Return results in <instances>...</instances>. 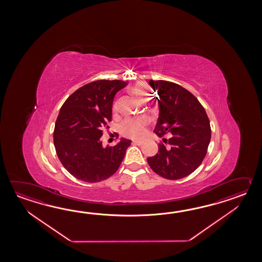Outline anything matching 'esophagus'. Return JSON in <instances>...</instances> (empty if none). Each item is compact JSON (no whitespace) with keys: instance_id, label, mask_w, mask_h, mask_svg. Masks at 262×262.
Listing matches in <instances>:
<instances>
[{"instance_id":"34e87169","label":"esophagus","mask_w":262,"mask_h":262,"mask_svg":"<svg viewBox=\"0 0 262 262\" xmlns=\"http://www.w3.org/2000/svg\"><path fill=\"white\" fill-rule=\"evenodd\" d=\"M132 144L139 145V146H140V145L143 144V141H141V140H133Z\"/></svg>"}]
</instances>
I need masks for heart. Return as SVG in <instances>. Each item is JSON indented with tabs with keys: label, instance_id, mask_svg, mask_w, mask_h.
<instances>
[{
	"label": "heart",
	"instance_id": "1",
	"mask_svg": "<svg viewBox=\"0 0 262 262\" xmlns=\"http://www.w3.org/2000/svg\"><path fill=\"white\" fill-rule=\"evenodd\" d=\"M133 94L140 101L144 100L146 98V90L143 84H137L133 88ZM117 106H114V110H116ZM148 124V119L146 117L128 118L123 121L121 124V131L122 133L132 137V138H139L145 132L146 125Z\"/></svg>",
	"mask_w": 262,
	"mask_h": 262
}]
</instances>
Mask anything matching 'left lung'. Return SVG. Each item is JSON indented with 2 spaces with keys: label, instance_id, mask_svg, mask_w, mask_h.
<instances>
[{
  "label": "left lung",
  "instance_id": "8db88e82",
  "mask_svg": "<svg viewBox=\"0 0 262 262\" xmlns=\"http://www.w3.org/2000/svg\"><path fill=\"white\" fill-rule=\"evenodd\" d=\"M158 95L159 116L155 133L171 134L168 145L159 144L148 157L150 168L163 178L179 180L200 167L211 140V126L204 107L187 90L166 80L149 81ZM167 139H163V141Z\"/></svg>",
  "mask_w": 262,
  "mask_h": 262
}]
</instances>
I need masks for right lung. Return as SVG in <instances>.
<instances>
[{
	"instance_id": "right-lung-1",
	"label": "right lung",
	"mask_w": 262,
	"mask_h": 262,
	"mask_svg": "<svg viewBox=\"0 0 262 262\" xmlns=\"http://www.w3.org/2000/svg\"><path fill=\"white\" fill-rule=\"evenodd\" d=\"M126 86L122 80H96L70 95L61 106L53 133L56 152L75 178L98 183L117 171L131 140L122 138L104 148L103 129L112 121L114 96Z\"/></svg>"
}]
</instances>
